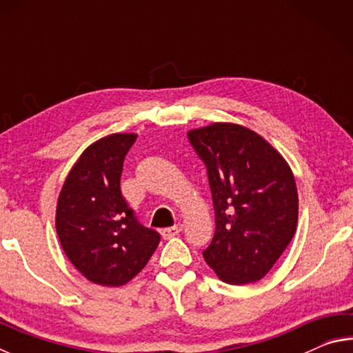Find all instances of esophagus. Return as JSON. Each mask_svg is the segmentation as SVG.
Wrapping results in <instances>:
<instances>
[{
    "instance_id": "34e87169",
    "label": "esophagus",
    "mask_w": 353,
    "mask_h": 353,
    "mask_svg": "<svg viewBox=\"0 0 353 353\" xmlns=\"http://www.w3.org/2000/svg\"><path fill=\"white\" fill-rule=\"evenodd\" d=\"M182 232V224H176L172 227H168V229H163L162 230V236L165 238V240H170V238L179 235Z\"/></svg>"
}]
</instances>
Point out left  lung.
<instances>
[{"label": "left lung", "mask_w": 353, "mask_h": 353, "mask_svg": "<svg viewBox=\"0 0 353 353\" xmlns=\"http://www.w3.org/2000/svg\"><path fill=\"white\" fill-rule=\"evenodd\" d=\"M207 166L214 208L213 240L204 259L225 283L266 276L296 234L294 174L276 148L249 128L213 123L188 130Z\"/></svg>", "instance_id": "1"}]
</instances>
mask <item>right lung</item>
Listing matches in <instances>:
<instances>
[{
  "mask_svg": "<svg viewBox=\"0 0 353 353\" xmlns=\"http://www.w3.org/2000/svg\"><path fill=\"white\" fill-rule=\"evenodd\" d=\"M137 134H110L81 154L62 185L56 230L65 255L90 282L123 286L151 259L160 235L143 227L119 188Z\"/></svg>",
  "mask_w": 353,
  "mask_h": 353,
  "instance_id": "right-lung-1",
  "label": "right lung"
}]
</instances>
